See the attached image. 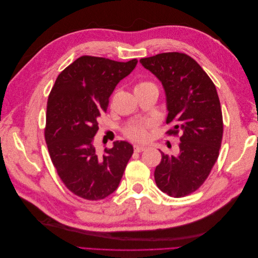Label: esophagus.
<instances>
[{"mask_svg": "<svg viewBox=\"0 0 258 258\" xmlns=\"http://www.w3.org/2000/svg\"><path fill=\"white\" fill-rule=\"evenodd\" d=\"M146 146H143V145H139V144H136L135 145V151L138 152V153H141V152H144L146 151Z\"/></svg>", "mask_w": 258, "mask_h": 258, "instance_id": "esophagus-1", "label": "esophagus"}]
</instances>
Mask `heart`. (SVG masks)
Returning <instances> with one entry per match:
<instances>
[{
    "mask_svg": "<svg viewBox=\"0 0 258 258\" xmlns=\"http://www.w3.org/2000/svg\"><path fill=\"white\" fill-rule=\"evenodd\" d=\"M151 86H155L153 83L150 82H141L136 86V90H142ZM150 127V123H140L131 126L126 130V136L129 139L135 140V141H145L148 136L147 129Z\"/></svg>",
    "mask_w": 258,
    "mask_h": 258,
    "instance_id": "1",
    "label": "heart"
}]
</instances>
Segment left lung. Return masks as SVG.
<instances>
[{
    "label": "left lung",
    "instance_id": "8db88e82",
    "mask_svg": "<svg viewBox=\"0 0 258 258\" xmlns=\"http://www.w3.org/2000/svg\"><path fill=\"white\" fill-rule=\"evenodd\" d=\"M161 82L169 135H179L177 155L161 153L155 169L158 188L174 198L197 190L217 160L223 138V115L215 85L202 68L182 52H163L140 60Z\"/></svg>",
    "mask_w": 258,
    "mask_h": 258
}]
</instances>
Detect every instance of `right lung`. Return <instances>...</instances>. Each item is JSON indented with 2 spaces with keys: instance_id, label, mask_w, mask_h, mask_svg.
Listing matches in <instances>:
<instances>
[{
  "instance_id": "right-lung-1",
  "label": "right lung",
  "mask_w": 258,
  "mask_h": 258,
  "mask_svg": "<svg viewBox=\"0 0 258 258\" xmlns=\"http://www.w3.org/2000/svg\"><path fill=\"white\" fill-rule=\"evenodd\" d=\"M137 63V59L80 57L58 75L49 93L46 144L61 181L81 198L100 200L113 194L134 154L130 143L116 141L99 156L93 137L117 84Z\"/></svg>"
}]
</instances>
